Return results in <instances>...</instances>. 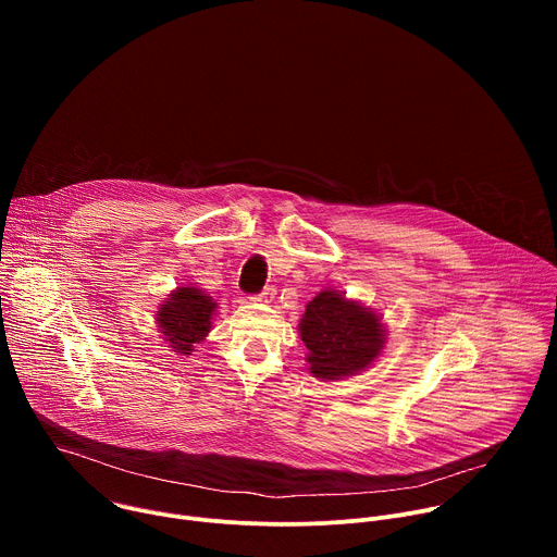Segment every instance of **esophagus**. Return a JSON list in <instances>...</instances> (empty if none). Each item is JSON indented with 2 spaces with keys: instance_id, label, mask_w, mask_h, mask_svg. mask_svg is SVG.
Here are the masks:
<instances>
[{
  "instance_id": "obj_1",
  "label": "esophagus",
  "mask_w": 557,
  "mask_h": 557,
  "mask_svg": "<svg viewBox=\"0 0 557 557\" xmlns=\"http://www.w3.org/2000/svg\"><path fill=\"white\" fill-rule=\"evenodd\" d=\"M275 293H277V290H275V286H267L260 295H256V299H258V301H273Z\"/></svg>"
}]
</instances>
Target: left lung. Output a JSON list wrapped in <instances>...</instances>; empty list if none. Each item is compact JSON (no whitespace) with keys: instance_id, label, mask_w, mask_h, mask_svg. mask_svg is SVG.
I'll return each instance as SVG.
<instances>
[{"instance_id":"8db88e82","label":"left lung","mask_w":557,"mask_h":557,"mask_svg":"<svg viewBox=\"0 0 557 557\" xmlns=\"http://www.w3.org/2000/svg\"><path fill=\"white\" fill-rule=\"evenodd\" d=\"M299 335L308 348L310 372L329 381L368 368L385 344L379 317L335 290L306 304Z\"/></svg>"}]
</instances>
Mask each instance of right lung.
Wrapping results in <instances>:
<instances>
[{"instance_id": "add662e5", "label": "right lung", "mask_w": 557, "mask_h": 557, "mask_svg": "<svg viewBox=\"0 0 557 557\" xmlns=\"http://www.w3.org/2000/svg\"><path fill=\"white\" fill-rule=\"evenodd\" d=\"M213 310L215 301L200 288L181 286L158 308L156 320L165 342H170L176 352L191 355L194 344H200L211 329Z\"/></svg>"}]
</instances>
